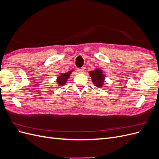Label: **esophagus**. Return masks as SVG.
<instances>
[{
  "instance_id": "1",
  "label": "esophagus",
  "mask_w": 159,
  "mask_h": 159,
  "mask_svg": "<svg viewBox=\"0 0 159 159\" xmlns=\"http://www.w3.org/2000/svg\"><path fill=\"white\" fill-rule=\"evenodd\" d=\"M84 67H82V68H78V71L80 72V73H83L84 71Z\"/></svg>"
}]
</instances>
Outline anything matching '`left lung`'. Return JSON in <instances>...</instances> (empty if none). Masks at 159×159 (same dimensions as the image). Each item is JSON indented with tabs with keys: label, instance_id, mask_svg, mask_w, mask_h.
<instances>
[{
	"label": "left lung",
	"instance_id": "8db88e82",
	"mask_svg": "<svg viewBox=\"0 0 159 159\" xmlns=\"http://www.w3.org/2000/svg\"><path fill=\"white\" fill-rule=\"evenodd\" d=\"M89 74L94 85L98 88H102L103 85L105 77L103 74V71L100 68H97L95 70L90 71Z\"/></svg>",
	"mask_w": 159,
	"mask_h": 159
}]
</instances>
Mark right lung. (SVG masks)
<instances>
[{
  "instance_id": "right-lung-1",
  "label": "right lung",
  "mask_w": 159,
  "mask_h": 159,
  "mask_svg": "<svg viewBox=\"0 0 159 159\" xmlns=\"http://www.w3.org/2000/svg\"><path fill=\"white\" fill-rule=\"evenodd\" d=\"M72 71H73V70L69 71L68 72H66V73H61L60 76L57 77V78L56 80L57 84L59 85H65L67 83V81H68Z\"/></svg>"
}]
</instances>
